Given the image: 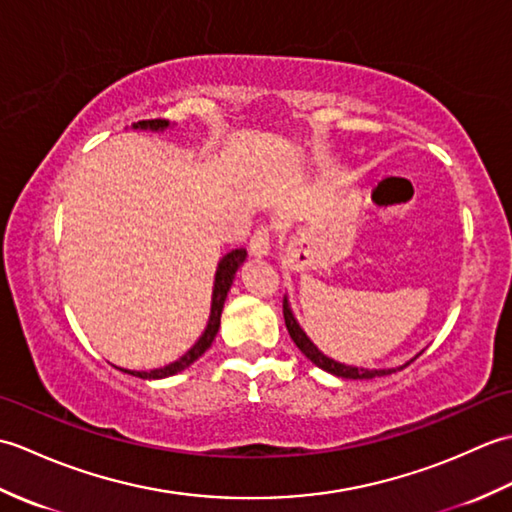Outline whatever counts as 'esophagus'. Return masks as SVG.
<instances>
[{
  "label": "esophagus",
  "instance_id": "34e87169",
  "mask_svg": "<svg viewBox=\"0 0 512 512\" xmlns=\"http://www.w3.org/2000/svg\"><path fill=\"white\" fill-rule=\"evenodd\" d=\"M270 250V228L259 226L257 231L250 237V255L253 257H266Z\"/></svg>",
  "mask_w": 512,
  "mask_h": 512
}]
</instances>
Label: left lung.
<instances>
[{
	"label": "left lung",
	"instance_id": "8db88e82",
	"mask_svg": "<svg viewBox=\"0 0 512 512\" xmlns=\"http://www.w3.org/2000/svg\"><path fill=\"white\" fill-rule=\"evenodd\" d=\"M284 319H286V328H288L290 339L295 341V345L299 347V350H301L303 354H306V358H310V361H312L314 365H317V367L325 369V372H330V374L339 376V378H352V380L376 378V376H387V374H394V372H396V369H365V367H352V365H345V363L334 361V358H330V356H325V354L319 350V347L308 339V334L301 330V325L297 323L295 314H292V310H290L288 297H284ZM411 361H413V358H411ZM411 361H409V363H411ZM409 363H405L402 367H407ZM402 367H398V369H402Z\"/></svg>",
	"mask_w": 512,
	"mask_h": 512
}]
</instances>
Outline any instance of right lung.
I'll use <instances>...</instances> for the list:
<instances>
[{"mask_svg": "<svg viewBox=\"0 0 512 512\" xmlns=\"http://www.w3.org/2000/svg\"><path fill=\"white\" fill-rule=\"evenodd\" d=\"M169 127V121H162V118H154V121H138L134 123V129H151V132H162V129ZM246 259V248H235L231 250V253H226L220 264H217V270H215V281H213V297H211V317H209V323H206V328L202 332V336L198 341L193 343L191 350L180 356L178 361H173L165 367H158V369H151V372H132V369H121V372L125 374H132V376H138V378H145V380H158V378H167V376H173L182 372V369H187L191 363L198 361V358L209 350L217 330H220V317H222V308H224V301H226V295L228 290H231L233 286V279H235V273L239 270V266L244 264Z\"/></svg>", "mask_w": 512, "mask_h": 512, "instance_id": "add662e5", "label": "right lung"}]
</instances>
